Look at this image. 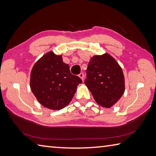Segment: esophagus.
Instances as JSON below:
<instances>
[{
  "instance_id": "1",
  "label": "esophagus",
  "mask_w": 156,
  "mask_h": 156,
  "mask_svg": "<svg viewBox=\"0 0 156 156\" xmlns=\"http://www.w3.org/2000/svg\"><path fill=\"white\" fill-rule=\"evenodd\" d=\"M79 77L81 79L82 81H84V74H83V73H81L79 75Z\"/></svg>"
}]
</instances>
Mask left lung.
Instances as JSON below:
<instances>
[{"label": "left lung", "mask_w": 156, "mask_h": 156, "mask_svg": "<svg viewBox=\"0 0 156 156\" xmlns=\"http://www.w3.org/2000/svg\"><path fill=\"white\" fill-rule=\"evenodd\" d=\"M86 75L85 84L95 101L102 107L111 108L124 94V73L111 55L105 54L91 58Z\"/></svg>", "instance_id": "1"}]
</instances>
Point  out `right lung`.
Returning a JSON list of instances; mask_svg holds the SVG:
<instances>
[{
	"label": "right lung",
	"instance_id": "1",
	"mask_svg": "<svg viewBox=\"0 0 156 156\" xmlns=\"http://www.w3.org/2000/svg\"><path fill=\"white\" fill-rule=\"evenodd\" d=\"M81 79L70 73L62 55L47 53L34 64L30 73V88L43 107L60 110L71 101Z\"/></svg>",
	"mask_w": 156,
	"mask_h": 156
}]
</instances>
